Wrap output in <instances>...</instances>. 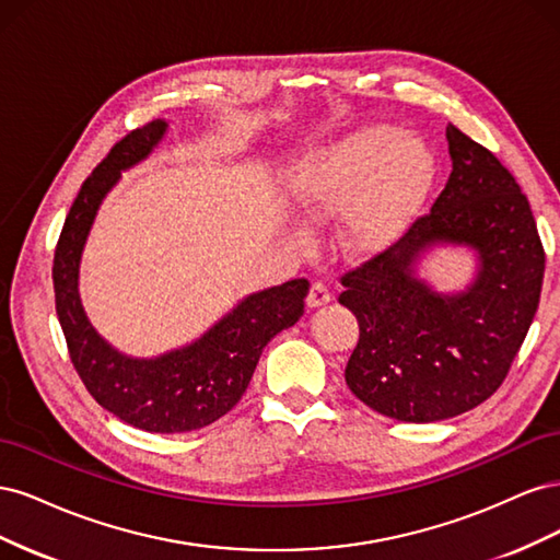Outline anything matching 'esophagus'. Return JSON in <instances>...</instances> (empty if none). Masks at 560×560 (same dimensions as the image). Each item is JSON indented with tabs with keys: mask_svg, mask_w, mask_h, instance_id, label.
Returning <instances> with one entry per match:
<instances>
[{
	"mask_svg": "<svg viewBox=\"0 0 560 560\" xmlns=\"http://www.w3.org/2000/svg\"><path fill=\"white\" fill-rule=\"evenodd\" d=\"M331 301L329 290L322 282H313L311 284V292H308V308H319V306H327Z\"/></svg>",
	"mask_w": 560,
	"mask_h": 560,
	"instance_id": "34e87169",
	"label": "esophagus"
}]
</instances>
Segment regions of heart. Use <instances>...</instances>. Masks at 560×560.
<instances>
[{"label":"heart","instance_id":"b5f03b06","mask_svg":"<svg viewBox=\"0 0 560 560\" xmlns=\"http://www.w3.org/2000/svg\"><path fill=\"white\" fill-rule=\"evenodd\" d=\"M434 184L432 147L389 124L311 147L287 179L294 210L308 222L343 217V238L354 249L399 241L428 206Z\"/></svg>","mask_w":560,"mask_h":560}]
</instances>
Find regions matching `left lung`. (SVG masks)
Listing matches in <instances>:
<instances>
[{
  "instance_id": "1",
  "label": "left lung",
  "mask_w": 560,
  "mask_h": 560,
  "mask_svg": "<svg viewBox=\"0 0 560 560\" xmlns=\"http://www.w3.org/2000/svg\"><path fill=\"white\" fill-rule=\"evenodd\" d=\"M453 171L428 217L343 276L338 303L360 322L346 383L369 409L401 422L460 416L502 385L537 313L545 249L528 198L488 149L448 124ZM475 257L463 291L421 273L439 248Z\"/></svg>"
}]
</instances>
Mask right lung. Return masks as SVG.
Segmentation results:
<instances>
[{
  "instance_id": "add662e5",
  "label": "right lung",
  "mask_w": 560,
  "mask_h": 560,
  "mask_svg": "<svg viewBox=\"0 0 560 560\" xmlns=\"http://www.w3.org/2000/svg\"><path fill=\"white\" fill-rule=\"evenodd\" d=\"M167 126L156 118L132 130L83 182L56 247L54 290L70 358L95 401L138 430L184 434L210 425L241 401L270 338L301 319L311 284L290 280L252 292L191 343L156 358H135L100 336L79 294L83 247L121 173L154 154Z\"/></svg>"
}]
</instances>
